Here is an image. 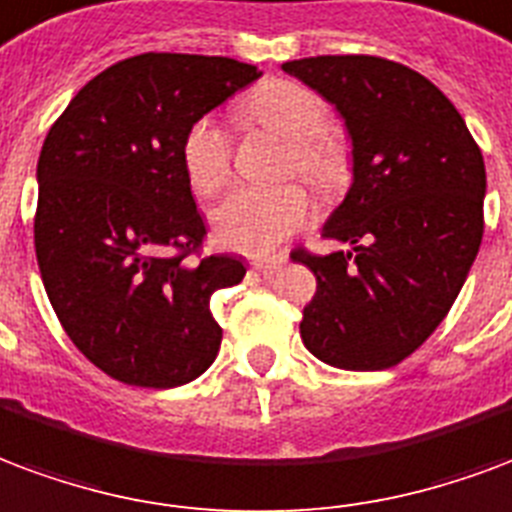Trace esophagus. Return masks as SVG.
<instances>
[{
	"instance_id": "1",
	"label": "esophagus",
	"mask_w": 512,
	"mask_h": 512,
	"mask_svg": "<svg viewBox=\"0 0 512 512\" xmlns=\"http://www.w3.org/2000/svg\"><path fill=\"white\" fill-rule=\"evenodd\" d=\"M279 266H282V260H255V263H252V268H255L257 274L263 276H271Z\"/></svg>"
}]
</instances>
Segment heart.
<instances>
[{"mask_svg": "<svg viewBox=\"0 0 512 512\" xmlns=\"http://www.w3.org/2000/svg\"><path fill=\"white\" fill-rule=\"evenodd\" d=\"M246 119L287 140L282 170L298 173L317 192L331 195L350 179V157L328 127V105L304 83L274 78L244 100ZM189 184L203 198L225 189L233 173V140L211 116L189 124L181 140ZM309 219V198L295 184L238 187L211 214L214 236L227 249L263 255L298 233Z\"/></svg>", "mask_w": 512, "mask_h": 512, "instance_id": "b5f03b06", "label": "heart"}]
</instances>
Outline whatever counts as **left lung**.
Returning <instances> with one entry per match:
<instances>
[{
	"label": "left lung",
	"instance_id": "left-lung-1",
	"mask_svg": "<svg viewBox=\"0 0 512 512\" xmlns=\"http://www.w3.org/2000/svg\"><path fill=\"white\" fill-rule=\"evenodd\" d=\"M282 70L336 105L352 138V187L323 227L352 249L290 255L317 276L301 339L336 369H391L445 320L478 257L483 154L456 105L404 64L309 56Z\"/></svg>",
	"mask_w": 512,
	"mask_h": 512
}]
</instances>
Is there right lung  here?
Wrapping results in <instances>:
<instances>
[{
    "instance_id": "right-lung-1",
    "label": "right lung",
    "mask_w": 512,
    "mask_h": 512,
    "mask_svg": "<svg viewBox=\"0 0 512 512\" xmlns=\"http://www.w3.org/2000/svg\"><path fill=\"white\" fill-rule=\"evenodd\" d=\"M257 78L255 64L227 56L140 54L94 75L48 130L37 266L67 336L113 380L176 388L217 358L222 328L208 301L246 268L200 257L206 225L181 140Z\"/></svg>"
}]
</instances>
